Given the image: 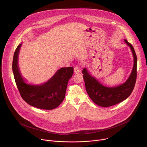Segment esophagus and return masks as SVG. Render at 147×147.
<instances>
[{
    "label": "esophagus",
    "instance_id": "esophagus-1",
    "mask_svg": "<svg viewBox=\"0 0 147 147\" xmlns=\"http://www.w3.org/2000/svg\"><path fill=\"white\" fill-rule=\"evenodd\" d=\"M81 71V68L78 66H76L74 67V73H80Z\"/></svg>",
    "mask_w": 147,
    "mask_h": 147
}]
</instances>
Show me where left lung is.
Listing matches in <instances>:
<instances>
[{
  "label": "left lung",
  "mask_w": 147,
  "mask_h": 147,
  "mask_svg": "<svg viewBox=\"0 0 147 147\" xmlns=\"http://www.w3.org/2000/svg\"><path fill=\"white\" fill-rule=\"evenodd\" d=\"M124 41L132 51L134 65L130 76L123 84L115 87H105L91 76L86 68L82 70L86 91L92 100L100 107H109L123 101L130 95L134 88L137 78V58L132 45L126 39Z\"/></svg>",
  "instance_id": "1"
}]
</instances>
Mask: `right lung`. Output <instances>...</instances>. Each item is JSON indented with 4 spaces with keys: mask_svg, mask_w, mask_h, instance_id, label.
Wrapping results in <instances>:
<instances>
[{
    "mask_svg": "<svg viewBox=\"0 0 147 147\" xmlns=\"http://www.w3.org/2000/svg\"><path fill=\"white\" fill-rule=\"evenodd\" d=\"M22 44L17 47L13 60L12 69L17 87L22 98L30 105L45 110L57 108L63 100L67 84L74 73L73 67H62L47 82L41 85L26 84L21 76L18 57Z\"/></svg>",
    "mask_w": 147,
    "mask_h": 147,
    "instance_id": "right-lung-1",
    "label": "right lung"
}]
</instances>
